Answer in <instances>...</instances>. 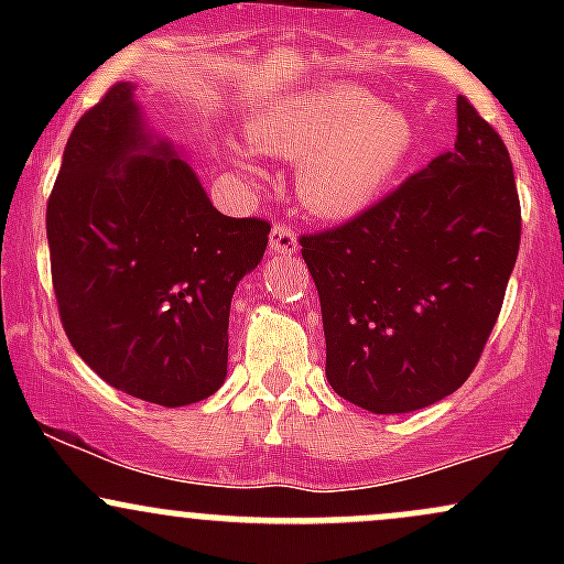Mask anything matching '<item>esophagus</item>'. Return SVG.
<instances>
[{
    "mask_svg": "<svg viewBox=\"0 0 564 564\" xmlns=\"http://www.w3.org/2000/svg\"><path fill=\"white\" fill-rule=\"evenodd\" d=\"M270 249L275 251V254L281 257H291L296 254V249H300V241H296V232L289 228V225H273V230H270Z\"/></svg>",
    "mask_w": 564,
    "mask_h": 564,
    "instance_id": "esophagus-1",
    "label": "esophagus"
}]
</instances>
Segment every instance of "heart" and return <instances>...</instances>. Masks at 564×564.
Returning <instances> with one entry per match:
<instances>
[{"label": "heart", "mask_w": 564, "mask_h": 564, "mask_svg": "<svg viewBox=\"0 0 564 564\" xmlns=\"http://www.w3.org/2000/svg\"><path fill=\"white\" fill-rule=\"evenodd\" d=\"M416 124L405 108L355 84H321L251 113L246 140L273 159L300 161L296 193L315 217L345 223L377 206L411 161ZM243 174L249 153L232 151Z\"/></svg>", "instance_id": "heart-1"}]
</instances>
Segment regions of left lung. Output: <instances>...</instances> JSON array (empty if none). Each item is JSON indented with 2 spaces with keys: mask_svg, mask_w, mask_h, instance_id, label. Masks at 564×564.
Instances as JSON below:
<instances>
[{
  "mask_svg": "<svg viewBox=\"0 0 564 564\" xmlns=\"http://www.w3.org/2000/svg\"><path fill=\"white\" fill-rule=\"evenodd\" d=\"M456 142L341 228L302 238L326 379L371 413L448 398L480 360L520 249L503 140L456 97Z\"/></svg>",
  "mask_w": 564,
  "mask_h": 564,
  "instance_id": "obj_1",
  "label": "left lung"
}]
</instances>
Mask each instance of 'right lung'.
<instances>
[{
	"label": "right lung",
	"mask_w": 564,
	"mask_h": 564,
	"mask_svg": "<svg viewBox=\"0 0 564 564\" xmlns=\"http://www.w3.org/2000/svg\"><path fill=\"white\" fill-rule=\"evenodd\" d=\"M121 82L74 127L47 204L53 286L70 345L116 390L177 408L228 377L236 286L264 219L215 209L185 151Z\"/></svg>",
	"instance_id": "add662e5"
}]
</instances>
